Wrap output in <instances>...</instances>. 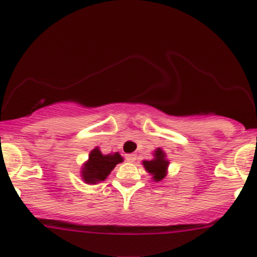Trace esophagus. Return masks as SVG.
<instances>
[{"instance_id":"esophagus-1","label":"esophagus","mask_w":257,"mask_h":257,"mask_svg":"<svg viewBox=\"0 0 257 257\" xmlns=\"http://www.w3.org/2000/svg\"><path fill=\"white\" fill-rule=\"evenodd\" d=\"M136 159H137V155L136 154H126L125 160L129 163H135Z\"/></svg>"}]
</instances>
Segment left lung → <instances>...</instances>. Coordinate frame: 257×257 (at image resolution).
Listing matches in <instances>:
<instances>
[{
  "instance_id": "obj_1",
  "label": "left lung",
  "mask_w": 257,
  "mask_h": 257,
  "mask_svg": "<svg viewBox=\"0 0 257 257\" xmlns=\"http://www.w3.org/2000/svg\"><path fill=\"white\" fill-rule=\"evenodd\" d=\"M145 169L149 173H151L154 181H162L163 178L166 177L167 169H168L169 162L166 159V153L162 149H156L155 154H154V159L151 160H144L142 162Z\"/></svg>"
}]
</instances>
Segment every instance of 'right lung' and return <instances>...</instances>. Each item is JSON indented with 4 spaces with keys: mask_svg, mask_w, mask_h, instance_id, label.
Masks as SVG:
<instances>
[{
    "mask_svg": "<svg viewBox=\"0 0 257 257\" xmlns=\"http://www.w3.org/2000/svg\"><path fill=\"white\" fill-rule=\"evenodd\" d=\"M122 162L119 153L103 155L98 147L93 149L89 154L88 162L82 166L81 177L86 184H97L104 181L116 164Z\"/></svg>",
    "mask_w": 257,
    "mask_h": 257,
    "instance_id": "obj_1",
    "label": "right lung"
}]
</instances>
